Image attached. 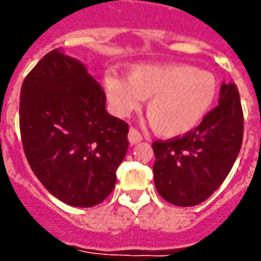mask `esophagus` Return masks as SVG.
<instances>
[{
    "instance_id": "esophagus-1",
    "label": "esophagus",
    "mask_w": 261,
    "mask_h": 261,
    "mask_svg": "<svg viewBox=\"0 0 261 261\" xmlns=\"http://www.w3.org/2000/svg\"><path fill=\"white\" fill-rule=\"evenodd\" d=\"M127 138H128V142H130L131 145H137V143H139L143 139L141 133H138V130H135V128H133V127H131L130 131H128Z\"/></svg>"
}]
</instances>
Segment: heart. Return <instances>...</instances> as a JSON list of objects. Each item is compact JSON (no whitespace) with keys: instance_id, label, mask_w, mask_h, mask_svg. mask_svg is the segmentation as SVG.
<instances>
[{"instance_id":"1","label":"heart","mask_w":261,"mask_h":261,"mask_svg":"<svg viewBox=\"0 0 261 261\" xmlns=\"http://www.w3.org/2000/svg\"><path fill=\"white\" fill-rule=\"evenodd\" d=\"M102 85L111 108L126 116L146 98V115L164 138L188 134L203 122L218 97V80L211 71L188 63L137 65L126 80L107 74Z\"/></svg>"}]
</instances>
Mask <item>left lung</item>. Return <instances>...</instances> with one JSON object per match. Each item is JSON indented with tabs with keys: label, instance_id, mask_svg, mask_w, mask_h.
<instances>
[{
	"label": "left lung",
	"instance_id": "left-lung-1",
	"mask_svg": "<svg viewBox=\"0 0 261 261\" xmlns=\"http://www.w3.org/2000/svg\"><path fill=\"white\" fill-rule=\"evenodd\" d=\"M218 102L195 130L153 143L155 188L174 206H196L210 198L239 155L244 116L236 84H222Z\"/></svg>",
	"mask_w": 261,
	"mask_h": 261
}]
</instances>
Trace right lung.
I'll list each match as a JSON object with an SVG mask.
<instances>
[{
  "instance_id": "add662e5",
  "label": "right lung",
  "mask_w": 261,
  "mask_h": 261,
  "mask_svg": "<svg viewBox=\"0 0 261 261\" xmlns=\"http://www.w3.org/2000/svg\"><path fill=\"white\" fill-rule=\"evenodd\" d=\"M20 131L31 169L55 198L92 207L112 192L128 124L107 112L104 90L79 59L57 48L30 71Z\"/></svg>"
}]
</instances>
